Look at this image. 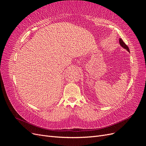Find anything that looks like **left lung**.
Masks as SVG:
<instances>
[{
  "label": "left lung",
  "mask_w": 146,
  "mask_h": 146,
  "mask_svg": "<svg viewBox=\"0 0 146 146\" xmlns=\"http://www.w3.org/2000/svg\"><path fill=\"white\" fill-rule=\"evenodd\" d=\"M119 43H120V45L122 47H123L124 48H125V49L127 50V51H129V52H130V50H129V47H128L124 43V42H123V41H122V39H119Z\"/></svg>",
  "instance_id": "obj_1"
}]
</instances>
